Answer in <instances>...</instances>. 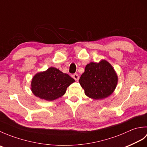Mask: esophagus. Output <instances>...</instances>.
Listing matches in <instances>:
<instances>
[{
    "mask_svg": "<svg viewBox=\"0 0 147 147\" xmlns=\"http://www.w3.org/2000/svg\"><path fill=\"white\" fill-rule=\"evenodd\" d=\"M73 78L76 81V82H78V80H79V78H80V76H78V74H76V73L74 74L73 75Z\"/></svg>",
    "mask_w": 147,
    "mask_h": 147,
    "instance_id": "esophagus-1",
    "label": "esophagus"
}]
</instances>
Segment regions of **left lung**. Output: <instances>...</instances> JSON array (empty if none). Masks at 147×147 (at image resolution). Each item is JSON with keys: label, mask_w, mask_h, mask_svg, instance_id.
<instances>
[{"label": "left lung", "mask_w": 147, "mask_h": 147, "mask_svg": "<svg viewBox=\"0 0 147 147\" xmlns=\"http://www.w3.org/2000/svg\"><path fill=\"white\" fill-rule=\"evenodd\" d=\"M117 82L116 72L105 59L87 64L79 80L85 95L94 100H102L112 95Z\"/></svg>", "instance_id": "8db88e82"}]
</instances>
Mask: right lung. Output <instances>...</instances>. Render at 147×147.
Wrapping results in <instances>:
<instances>
[{
	"label": "right lung",
	"mask_w": 147,
	"mask_h": 147,
	"mask_svg": "<svg viewBox=\"0 0 147 147\" xmlns=\"http://www.w3.org/2000/svg\"><path fill=\"white\" fill-rule=\"evenodd\" d=\"M75 82L66 73L51 67L45 71L37 73L31 82V90L40 99L52 101L63 96L67 87Z\"/></svg>",
	"instance_id": "right-lung-1"
}]
</instances>
